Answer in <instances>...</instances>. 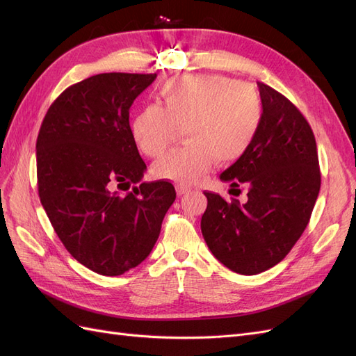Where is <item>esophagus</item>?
I'll use <instances>...</instances> for the list:
<instances>
[{
  "mask_svg": "<svg viewBox=\"0 0 356 356\" xmlns=\"http://www.w3.org/2000/svg\"><path fill=\"white\" fill-rule=\"evenodd\" d=\"M175 188H177V193H178V196H182V195H187V193H190V191H191V188H190V187H187V186H177Z\"/></svg>",
  "mask_w": 356,
  "mask_h": 356,
  "instance_id": "obj_1",
  "label": "esophagus"
}]
</instances>
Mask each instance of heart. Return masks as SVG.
<instances>
[{"mask_svg":"<svg viewBox=\"0 0 356 356\" xmlns=\"http://www.w3.org/2000/svg\"><path fill=\"white\" fill-rule=\"evenodd\" d=\"M260 120V99L250 86L222 75H179L161 86L159 106L135 115L131 135L139 152L159 157L184 127L186 144L157 160L153 174L190 184L215 160L229 165L243 157Z\"/></svg>","mask_w":356,"mask_h":356,"instance_id":"b5f03b06","label":"heart"}]
</instances>
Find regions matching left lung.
<instances>
[{
    "label": "left lung",
    "mask_w": 356,
    "mask_h": 356,
    "mask_svg": "<svg viewBox=\"0 0 356 356\" xmlns=\"http://www.w3.org/2000/svg\"><path fill=\"white\" fill-rule=\"evenodd\" d=\"M258 90L263 113L254 141L220 175L232 187L248 186V202L204 191L200 221L213 257L241 275L284 260L309 224L321 188L316 141L305 115L270 86L258 83Z\"/></svg>",
    "instance_id": "1"
}]
</instances>
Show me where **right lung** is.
<instances>
[{
    "label": "right lung",
    "mask_w": 356,
    "mask_h": 356,
    "mask_svg": "<svg viewBox=\"0 0 356 356\" xmlns=\"http://www.w3.org/2000/svg\"><path fill=\"white\" fill-rule=\"evenodd\" d=\"M157 74L105 72L63 90L41 123L37 178L42 208L67 251L104 276H118L152 252L177 193L141 182L147 169L129 110ZM138 188L118 195L115 188Z\"/></svg>",
    "instance_id": "add662e5"
}]
</instances>
